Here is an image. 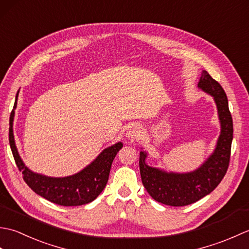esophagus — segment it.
Returning <instances> with one entry per match:
<instances>
[{
	"mask_svg": "<svg viewBox=\"0 0 249 249\" xmlns=\"http://www.w3.org/2000/svg\"><path fill=\"white\" fill-rule=\"evenodd\" d=\"M141 133H142L141 126L138 124H133L129 126L127 131H126V137L130 140H134L136 138H139Z\"/></svg>",
	"mask_w": 249,
	"mask_h": 249,
	"instance_id": "obj_1",
	"label": "esophagus"
}]
</instances>
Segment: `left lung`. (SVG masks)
<instances>
[{"instance_id":"1","label":"left lung","mask_w":249,"mask_h":249,"mask_svg":"<svg viewBox=\"0 0 249 249\" xmlns=\"http://www.w3.org/2000/svg\"><path fill=\"white\" fill-rule=\"evenodd\" d=\"M198 88L214 98L220 122V135L214 152L208 160L192 172H166L146 165L147 154L144 151L140 152L139 167L142 184L151 197L162 204L184 206L196 202L212 193L228 170L233 139V123L228 98L220 84L206 71L201 72Z\"/></svg>"}]
</instances>
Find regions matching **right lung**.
Returning a JSON list of instances; mask_svg holds the SVG:
<instances>
[{
    "label": "right lung",
    "mask_w": 249,
    "mask_h": 249,
    "mask_svg": "<svg viewBox=\"0 0 249 249\" xmlns=\"http://www.w3.org/2000/svg\"><path fill=\"white\" fill-rule=\"evenodd\" d=\"M18 93L9 118V144L16 165L19 171L22 172L24 182L33 192L52 203L63 206H76L92 202L107 185L111 165L115 155L123 147V143L118 142L105 149L89 166L70 177L51 178L31 171L21 160L14 138L13 122L15 109L17 107Z\"/></svg>",
    "instance_id": "1"
}]
</instances>
